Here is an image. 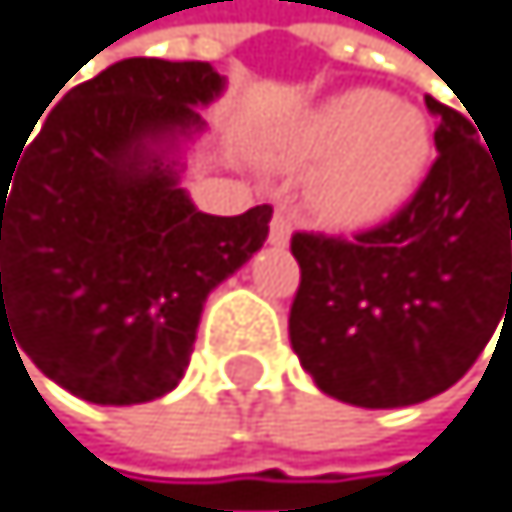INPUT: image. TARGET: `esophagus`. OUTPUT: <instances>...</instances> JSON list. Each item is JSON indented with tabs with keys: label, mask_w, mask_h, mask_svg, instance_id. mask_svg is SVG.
<instances>
[{
	"label": "esophagus",
	"mask_w": 512,
	"mask_h": 512,
	"mask_svg": "<svg viewBox=\"0 0 512 512\" xmlns=\"http://www.w3.org/2000/svg\"><path fill=\"white\" fill-rule=\"evenodd\" d=\"M290 231H294V218H290L284 209H277L274 218H271V231H267V241H271L274 248H287Z\"/></svg>",
	"instance_id": "1"
}]
</instances>
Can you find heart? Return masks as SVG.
<instances>
[{"label":"heart","instance_id":"b5f03b06","mask_svg":"<svg viewBox=\"0 0 512 512\" xmlns=\"http://www.w3.org/2000/svg\"><path fill=\"white\" fill-rule=\"evenodd\" d=\"M287 169H317L310 212L330 228H366L412 199L431 163V127L415 104L372 87L326 97L274 146Z\"/></svg>","mask_w":512,"mask_h":512}]
</instances>
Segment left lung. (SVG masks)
<instances>
[{
  "instance_id": "left-lung-1",
  "label": "left lung",
  "mask_w": 512,
  "mask_h": 512,
  "mask_svg": "<svg viewBox=\"0 0 512 512\" xmlns=\"http://www.w3.org/2000/svg\"><path fill=\"white\" fill-rule=\"evenodd\" d=\"M438 117V159L415 199L353 241L297 231L290 346L317 389L359 408L418 405L464 376L512 313V153ZM484 136V133H480Z\"/></svg>"
}]
</instances>
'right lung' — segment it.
I'll return each instance as SVG.
<instances>
[{
    "label": "right lung",
    "instance_id": "obj_1",
    "mask_svg": "<svg viewBox=\"0 0 512 512\" xmlns=\"http://www.w3.org/2000/svg\"><path fill=\"white\" fill-rule=\"evenodd\" d=\"M222 91L209 61H117L0 166V336L84 402L176 389L205 300L264 245L271 205L205 215L179 186Z\"/></svg>",
    "mask_w": 512,
    "mask_h": 512
}]
</instances>
